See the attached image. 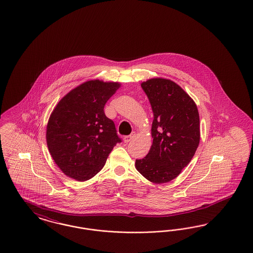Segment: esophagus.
I'll list each match as a JSON object with an SVG mask.
<instances>
[{"label": "esophagus", "instance_id": "obj_1", "mask_svg": "<svg viewBox=\"0 0 253 253\" xmlns=\"http://www.w3.org/2000/svg\"><path fill=\"white\" fill-rule=\"evenodd\" d=\"M134 137H135V132H131L130 135H127V136H125V137L123 138V141H124V143H129V142L131 141Z\"/></svg>", "mask_w": 253, "mask_h": 253}]
</instances>
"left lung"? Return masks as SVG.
I'll return each instance as SVG.
<instances>
[{
	"instance_id": "8db88e82",
	"label": "left lung",
	"mask_w": 253,
	"mask_h": 253,
	"mask_svg": "<svg viewBox=\"0 0 253 253\" xmlns=\"http://www.w3.org/2000/svg\"><path fill=\"white\" fill-rule=\"evenodd\" d=\"M141 87L153 112V140L146 157L135 160V168L150 182H170L190 163L200 144L198 107L171 80L152 78Z\"/></svg>"
}]
</instances>
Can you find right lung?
<instances>
[{"label":"right lung","instance_id":"obj_1","mask_svg":"<svg viewBox=\"0 0 253 253\" xmlns=\"http://www.w3.org/2000/svg\"><path fill=\"white\" fill-rule=\"evenodd\" d=\"M120 87L117 82H84L64 96L51 112L47 146L53 161L70 178L84 182L94 177L116 144L122 142L103 110Z\"/></svg>","mask_w":253,"mask_h":253}]
</instances>
